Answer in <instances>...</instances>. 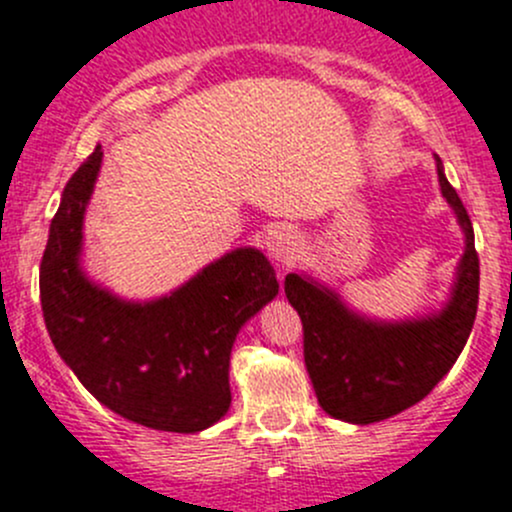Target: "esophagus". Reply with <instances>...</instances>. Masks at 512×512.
Listing matches in <instances>:
<instances>
[{
  "mask_svg": "<svg viewBox=\"0 0 512 512\" xmlns=\"http://www.w3.org/2000/svg\"><path fill=\"white\" fill-rule=\"evenodd\" d=\"M266 251L278 266H291L301 254V241H298L296 231L291 226H273L266 234Z\"/></svg>",
  "mask_w": 512,
  "mask_h": 512,
  "instance_id": "1",
  "label": "esophagus"
}]
</instances>
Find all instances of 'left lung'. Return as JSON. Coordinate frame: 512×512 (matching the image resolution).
Here are the masks:
<instances>
[{
    "mask_svg": "<svg viewBox=\"0 0 512 512\" xmlns=\"http://www.w3.org/2000/svg\"><path fill=\"white\" fill-rule=\"evenodd\" d=\"M435 164L440 191L465 234L453 291L438 313L373 321L313 278L286 276V298L303 323V358L313 391L323 411L338 421L368 426L416 406L453 368L473 331L480 286L473 224L438 156Z\"/></svg>",
    "mask_w": 512,
    "mask_h": 512,
    "instance_id": "left-lung-1",
    "label": "left lung"
}]
</instances>
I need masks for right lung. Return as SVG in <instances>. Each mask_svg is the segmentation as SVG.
<instances>
[{"instance_id":"1","label":"right lung","mask_w":512,"mask_h":512,"mask_svg":"<svg viewBox=\"0 0 512 512\" xmlns=\"http://www.w3.org/2000/svg\"><path fill=\"white\" fill-rule=\"evenodd\" d=\"M101 146L74 171L49 226L39 268L44 323L54 348L99 403L126 421L199 433L231 406L229 363L241 326L278 281L258 249H236L154 301H124L82 268L84 211Z\"/></svg>"}]
</instances>
